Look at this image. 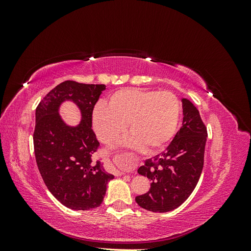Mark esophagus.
<instances>
[{"label":"esophagus","mask_w":251,"mask_h":251,"mask_svg":"<svg viewBox=\"0 0 251 251\" xmlns=\"http://www.w3.org/2000/svg\"><path fill=\"white\" fill-rule=\"evenodd\" d=\"M105 160H107L109 163H110V160H109V159H105ZM114 174H115L116 175V176H120V175H123L124 173H121V172H119V171H117V170H115V169H113V171H112Z\"/></svg>","instance_id":"34e87169"}]
</instances>
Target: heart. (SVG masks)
Listing matches in <instances>:
<instances>
[{"mask_svg": "<svg viewBox=\"0 0 251 251\" xmlns=\"http://www.w3.org/2000/svg\"><path fill=\"white\" fill-rule=\"evenodd\" d=\"M180 101L170 91L124 89L113 93L108 104H98L93 112V126L103 143L115 141L126 130L121 144L149 151L162 149L176 132Z\"/></svg>", "mask_w": 251, "mask_h": 251, "instance_id": "b5f03b06", "label": "heart"}]
</instances>
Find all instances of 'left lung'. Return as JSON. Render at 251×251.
<instances>
[{"mask_svg": "<svg viewBox=\"0 0 251 251\" xmlns=\"http://www.w3.org/2000/svg\"><path fill=\"white\" fill-rule=\"evenodd\" d=\"M183 121L170 146L144 161L138 173L151 180V188L137 196L140 207L166 212L179 207L195 189L203 170L207 130L200 113L186 98L182 100Z\"/></svg>", "mask_w": 251, "mask_h": 251, "instance_id": "obj_1", "label": "left lung"}]
</instances>
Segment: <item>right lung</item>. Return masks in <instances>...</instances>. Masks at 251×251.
<instances>
[{
	"instance_id": "obj_1",
	"label": "right lung",
	"mask_w": 251,
	"mask_h": 251,
	"mask_svg": "<svg viewBox=\"0 0 251 251\" xmlns=\"http://www.w3.org/2000/svg\"><path fill=\"white\" fill-rule=\"evenodd\" d=\"M104 85H87L73 80L59 83L45 96L35 110L33 146L36 164L49 192L73 210L98 207L107 184L114 178L104 171L94 154L100 147L92 130V114ZM73 101L81 110L76 127L66 125L59 105Z\"/></svg>"
}]
</instances>
